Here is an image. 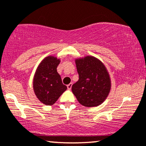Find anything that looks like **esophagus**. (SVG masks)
<instances>
[{
    "label": "esophagus",
    "instance_id": "34e87169",
    "mask_svg": "<svg viewBox=\"0 0 146 146\" xmlns=\"http://www.w3.org/2000/svg\"><path fill=\"white\" fill-rule=\"evenodd\" d=\"M72 86H73V84H72V83H70L69 84H68V85H67V88L68 89V90H71V88H72Z\"/></svg>",
    "mask_w": 146,
    "mask_h": 146
}]
</instances>
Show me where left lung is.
<instances>
[{
	"instance_id": "obj_1",
	"label": "left lung",
	"mask_w": 146,
	"mask_h": 146,
	"mask_svg": "<svg viewBox=\"0 0 146 146\" xmlns=\"http://www.w3.org/2000/svg\"><path fill=\"white\" fill-rule=\"evenodd\" d=\"M79 80L72 86V92L84 107H97L110 94L111 82L103 62L92 56L75 59Z\"/></svg>"
}]
</instances>
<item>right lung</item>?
Here are the masks:
<instances>
[{
  "instance_id": "obj_1",
  "label": "right lung",
  "mask_w": 146,
  "mask_h": 146,
  "mask_svg": "<svg viewBox=\"0 0 146 146\" xmlns=\"http://www.w3.org/2000/svg\"><path fill=\"white\" fill-rule=\"evenodd\" d=\"M60 59L56 56H48L39 63L35 71L33 88L36 98L45 105H52L67 89L62 84L57 66Z\"/></svg>"
}]
</instances>
